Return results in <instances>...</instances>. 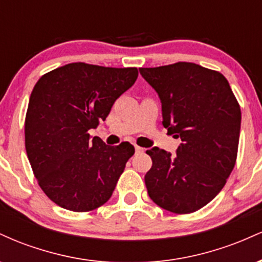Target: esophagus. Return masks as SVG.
<instances>
[{
  "label": "esophagus",
  "mask_w": 262,
  "mask_h": 262,
  "mask_svg": "<svg viewBox=\"0 0 262 262\" xmlns=\"http://www.w3.org/2000/svg\"><path fill=\"white\" fill-rule=\"evenodd\" d=\"M135 152L137 154H140V152H144V148H140V146H135Z\"/></svg>",
  "instance_id": "obj_1"
}]
</instances>
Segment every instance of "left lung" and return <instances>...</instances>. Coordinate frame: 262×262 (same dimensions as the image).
I'll use <instances>...</instances> for the list:
<instances>
[{
	"label": "left lung",
	"instance_id": "1",
	"mask_svg": "<svg viewBox=\"0 0 262 262\" xmlns=\"http://www.w3.org/2000/svg\"><path fill=\"white\" fill-rule=\"evenodd\" d=\"M159 95L162 124L182 143L171 155L158 146L146 154L152 166L144 179L149 197L176 214L208 204L234 169L242 112L221 73L193 62L139 69Z\"/></svg>",
	"mask_w": 262,
	"mask_h": 262
}]
</instances>
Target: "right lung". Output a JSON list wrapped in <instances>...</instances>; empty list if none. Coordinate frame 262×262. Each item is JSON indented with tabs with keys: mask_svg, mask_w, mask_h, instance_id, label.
I'll return each instance as SVG.
<instances>
[{
	"mask_svg": "<svg viewBox=\"0 0 262 262\" xmlns=\"http://www.w3.org/2000/svg\"><path fill=\"white\" fill-rule=\"evenodd\" d=\"M137 77V68L73 62L35 83L26 116L27 155L40 188L61 208L89 212L112 196L134 146L106 145L89 130Z\"/></svg>",
	"mask_w": 262,
	"mask_h": 262,
	"instance_id": "right-lung-1",
	"label": "right lung"
}]
</instances>
